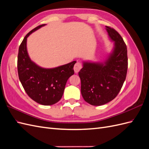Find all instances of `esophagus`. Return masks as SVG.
Returning a JSON list of instances; mask_svg holds the SVG:
<instances>
[{"label": "esophagus", "instance_id": "1", "mask_svg": "<svg viewBox=\"0 0 149 149\" xmlns=\"http://www.w3.org/2000/svg\"><path fill=\"white\" fill-rule=\"evenodd\" d=\"M82 68V65L79 62H77L74 66V71L75 73H78V72L80 71V70Z\"/></svg>", "mask_w": 149, "mask_h": 149}]
</instances>
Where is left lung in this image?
<instances>
[{"instance_id": "1", "label": "left lung", "mask_w": 149, "mask_h": 149, "mask_svg": "<svg viewBox=\"0 0 149 149\" xmlns=\"http://www.w3.org/2000/svg\"><path fill=\"white\" fill-rule=\"evenodd\" d=\"M106 30L114 43L111 52L102 61H83L78 73L82 96L93 106L104 105L114 100L127 74V47L118 31L107 26Z\"/></svg>"}]
</instances>
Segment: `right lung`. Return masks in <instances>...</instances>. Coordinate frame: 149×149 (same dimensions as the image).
Masks as SVG:
<instances>
[{
  "mask_svg": "<svg viewBox=\"0 0 149 149\" xmlns=\"http://www.w3.org/2000/svg\"><path fill=\"white\" fill-rule=\"evenodd\" d=\"M45 25L35 28L24 38L19 49L17 68L19 79L29 96L40 104L49 106L61 100L68 79L74 73L73 67L76 61L45 68L31 60L26 48L27 38Z\"/></svg>",
  "mask_w": 149,
  "mask_h": 149,
  "instance_id": "right-lung-1",
  "label": "right lung"
}]
</instances>
